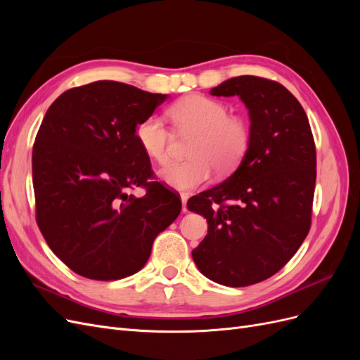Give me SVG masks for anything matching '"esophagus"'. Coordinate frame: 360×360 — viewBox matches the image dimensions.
<instances>
[{
  "instance_id": "obj_1",
  "label": "esophagus",
  "mask_w": 360,
  "mask_h": 360,
  "mask_svg": "<svg viewBox=\"0 0 360 360\" xmlns=\"http://www.w3.org/2000/svg\"><path fill=\"white\" fill-rule=\"evenodd\" d=\"M188 193H181L180 195V200H181V210L183 212H188V209H186V202H188Z\"/></svg>"
}]
</instances>
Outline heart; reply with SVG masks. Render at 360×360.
Here are the masks:
<instances>
[{"label": "heart", "mask_w": 360, "mask_h": 360, "mask_svg": "<svg viewBox=\"0 0 360 360\" xmlns=\"http://www.w3.org/2000/svg\"><path fill=\"white\" fill-rule=\"evenodd\" d=\"M179 127L197 132L189 160L174 162L159 171L163 183L179 191H192L209 181L213 169L230 172L242 162L250 132L243 118L228 115L226 106L202 94L183 97L171 106ZM136 139L144 153L158 163L169 159V130L160 115L144 118L136 127Z\"/></svg>", "instance_id": "1"}]
</instances>
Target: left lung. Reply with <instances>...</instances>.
<instances>
[{"instance_id": "1", "label": "left lung", "mask_w": 360, "mask_h": 360, "mask_svg": "<svg viewBox=\"0 0 360 360\" xmlns=\"http://www.w3.org/2000/svg\"><path fill=\"white\" fill-rule=\"evenodd\" d=\"M210 93L240 97L250 139L230 177L188 201V209L209 224L192 258L213 282L246 287L275 275L308 236L315 144L307 114L284 85L245 75Z\"/></svg>"}]
</instances>
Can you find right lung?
Instances as JSON below:
<instances>
[{
	"label": "right lung",
	"mask_w": 360,
	"mask_h": 360,
	"mask_svg": "<svg viewBox=\"0 0 360 360\" xmlns=\"http://www.w3.org/2000/svg\"><path fill=\"white\" fill-rule=\"evenodd\" d=\"M168 99L134 85L96 81L64 91L32 148L36 214L46 243L75 274L123 279L147 263L181 201L151 176L136 127ZM143 186L138 199L127 191Z\"/></svg>",
	"instance_id": "obj_1"
}]
</instances>
